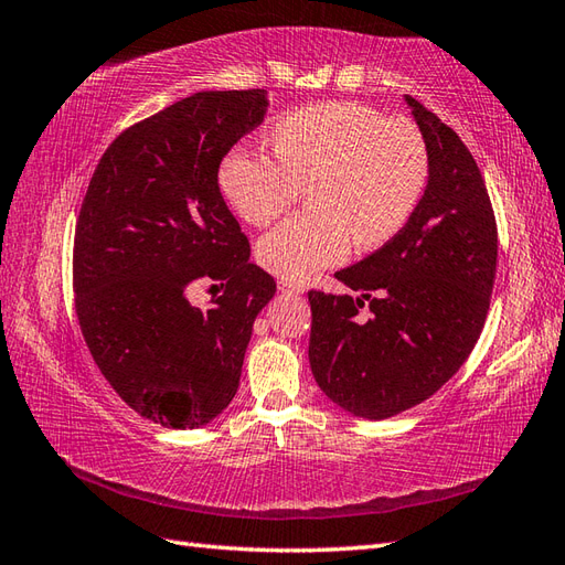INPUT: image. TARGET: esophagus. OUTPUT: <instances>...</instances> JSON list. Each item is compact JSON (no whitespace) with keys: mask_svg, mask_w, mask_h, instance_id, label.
Listing matches in <instances>:
<instances>
[{"mask_svg":"<svg viewBox=\"0 0 565 565\" xmlns=\"http://www.w3.org/2000/svg\"><path fill=\"white\" fill-rule=\"evenodd\" d=\"M279 291H281V294H286V296H301L306 289H303V284L289 281V279H281V281H279Z\"/></svg>","mask_w":565,"mask_h":565,"instance_id":"1","label":"esophagus"}]
</instances>
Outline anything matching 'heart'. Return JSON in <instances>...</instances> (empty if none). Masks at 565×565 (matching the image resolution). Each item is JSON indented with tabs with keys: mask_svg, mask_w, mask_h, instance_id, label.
I'll return each mask as SVG.
<instances>
[{
	"mask_svg": "<svg viewBox=\"0 0 565 565\" xmlns=\"http://www.w3.org/2000/svg\"><path fill=\"white\" fill-rule=\"evenodd\" d=\"M427 174V146L415 124L369 104L328 102L284 116L274 150L235 148L221 167V186L235 211L262 227L310 182V209L257 245L269 271L303 281L340 264L352 243L376 249L398 235L423 199Z\"/></svg>",
	"mask_w": 565,
	"mask_h": 565,
	"instance_id": "heart-1",
	"label": "heart"
}]
</instances>
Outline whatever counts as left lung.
I'll list each match as a JSON object with an SVG mask.
<instances>
[{"label": "left lung", "mask_w": 565, "mask_h": 565, "mask_svg": "<svg viewBox=\"0 0 565 565\" xmlns=\"http://www.w3.org/2000/svg\"><path fill=\"white\" fill-rule=\"evenodd\" d=\"M407 104L429 158L423 199L398 235L334 274L356 298L308 291L318 386L366 419L411 411L461 369L486 326L498 267L495 213L473 154L437 114Z\"/></svg>", "instance_id": "1"}]
</instances>
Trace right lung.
<instances>
[{"mask_svg": "<svg viewBox=\"0 0 565 565\" xmlns=\"http://www.w3.org/2000/svg\"><path fill=\"white\" fill-rule=\"evenodd\" d=\"M264 111V89L167 106L106 148L82 201V338L118 398L162 427H201L235 398L252 326L276 291L218 186L223 158ZM199 282L222 286L206 309L188 301Z\"/></svg>", "mask_w": 565, "mask_h": 565, "instance_id": "1", "label": "right lung"}]
</instances>
